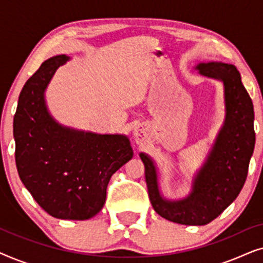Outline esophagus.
<instances>
[{"instance_id":"esophagus-1","label":"esophagus","mask_w":263,"mask_h":263,"mask_svg":"<svg viewBox=\"0 0 263 263\" xmlns=\"http://www.w3.org/2000/svg\"><path fill=\"white\" fill-rule=\"evenodd\" d=\"M134 139H135V142L136 143H142V141H143V134H142V132L141 130H135L134 132Z\"/></svg>"}]
</instances>
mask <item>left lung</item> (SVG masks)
Returning <instances> with one entry per match:
<instances>
[{
    "label": "left lung",
    "instance_id": "8db88e82",
    "mask_svg": "<svg viewBox=\"0 0 263 263\" xmlns=\"http://www.w3.org/2000/svg\"><path fill=\"white\" fill-rule=\"evenodd\" d=\"M200 73L224 82L226 121L202 170L185 200L170 202L160 196L153 161L140 154L151 203L160 217L183 225H206L238 196L246 183L255 147L254 106L237 68L228 63H201Z\"/></svg>",
    "mask_w": 263,
    "mask_h": 263
}]
</instances>
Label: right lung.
Here are the masks:
<instances>
[{
    "label": "right lung",
    "instance_id": "obj_1",
    "mask_svg": "<svg viewBox=\"0 0 263 263\" xmlns=\"http://www.w3.org/2000/svg\"><path fill=\"white\" fill-rule=\"evenodd\" d=\"M68 56L45 61L21 89L14 115L19 177L39 206L53 218L86 220L102 210L109 181L133 158L129 140L70 130L50 117L44 89Z\"/></svg>",
    "mask_w": 263,
    "mask_h": 263
}]
</instances>
